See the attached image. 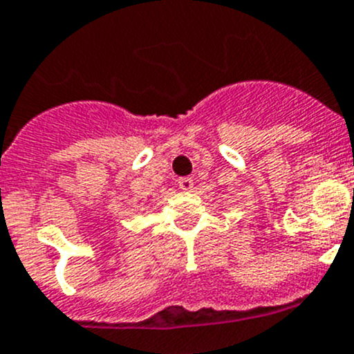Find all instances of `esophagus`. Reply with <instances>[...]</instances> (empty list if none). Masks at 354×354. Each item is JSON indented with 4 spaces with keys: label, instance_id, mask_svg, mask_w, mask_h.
<instances>
[{
    "label": "esophagus",
    "instance_id": "obj_1",
    "mask_svg": "<svg viewBox=\"0 0 354 354\" xmlns=\"http://www.w3.org/2000/svg\"><path fill=\"white\" fill-rule=\"evenodd\" d=\"M193 179L191 177H183V179H179V187L183 191H191L193 189Z\"/></svg>",
    "mask_w": 354,
    "mask_h": 354
}]
</instances>
